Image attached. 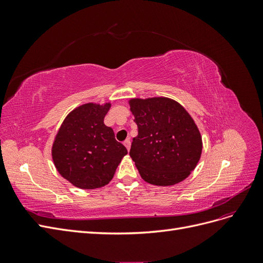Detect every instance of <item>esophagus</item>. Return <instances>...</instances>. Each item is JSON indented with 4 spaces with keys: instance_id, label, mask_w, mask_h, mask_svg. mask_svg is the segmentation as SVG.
Wrapping results in <instances>:
<instances>
[{
    "instance_id": "1",
    "label": "esophagus",
    "mask_w": 263,
    "mask_h": 263,
    "mask_svg": "<svg viewBox=\"0 0 263 263\" xmlns=\"http://www.w3.org/2000/svg\"><path fill=\"white\" fill-rule=\"evenodd\" d=\"M124 145H125V147L127 148V150H129V149H130V145H132L130 139H126V140L124 141Z\"/></svg>"
}]
</instances>
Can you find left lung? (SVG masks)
Returning <instances> with one entry per match:
<instances>
[{
  "label": "left lung",
  "instance_id": "left-lung-1",
  "mask_svg": "<svg viewBox=\"0 0 263 263\" xmlns=\"http://www.w3.org/2000/svg\"><path fill=\"white\" fill-rule=\"evenodd\" d=\"M129 104L138 126L129 155L140 177L160 186L186 179L200 160L203 147L192 117L168 98L133 99Z\"/></svg>",
  "mask_w": 263,
  "mask_h": 263
}]
</instances>
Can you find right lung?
<instances>
[{
	"mask_svg": "<svg viewBox=\"0 0 263 263\" xmlns=\"http://www.w3.org/2000/svg\"><path fill=\"white\" fill-rule=\"evenodd\" d=\"M109 107V103L79 106L66 117L55 136L53 163L77 187L92 190L106 185L127 154L113 129L104 124Z\"/></svg>",
	"mask_w": 263,
	"mask_h": 263,
	"instance_id": "right-lung-1",
	"label": "right lung"
}]
</instances>
